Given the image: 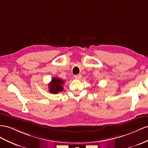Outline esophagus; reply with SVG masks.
I'll return each mask as SVG.
<instances>
[{
    "instance_id": "obj_1",
    "label": "esophagus",
    "mask_w": 148,
    "mask_h": 148,
    "mask_svg": "<svg viewBox=\"0 0 148 148\" xmlns=\"http://www.w3.org/2000/svg\"><path fill=\"white\" fill-rule=\"evenodd\" d=\"M81 77H82V76H81V74H76V75H74V77H75V79H81Z\"/></svg>"
}]
</instances>
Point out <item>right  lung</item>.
Returning <instances> with one entry per match:
<instances>
[{"label":"right lung","instance_id":"right-lung-1","mask_svg":"<svg viewBox=\"0 0 148 148\" xmlns=\"http://www.w3.org/2000/svg\"><path fill=\"white\" fill-rule=\"evenodd\" d=\"M64 83V81L58 77L52 78L51 82L49 84V91L53 94H58L61 92L63 90L62 85Z\"/></svg>","mask_w":148,"mask_h":148}]
</instances>
